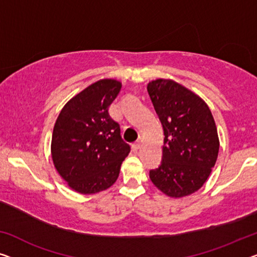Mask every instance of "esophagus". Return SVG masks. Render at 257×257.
<instances>
[{"label": "esophagus", "mask_w": 257, "mask_h": 257, "mask_svg": "<svg viewBox=\"0 0 257 257\" xmlns=\"http://www.w3.org/2000/svg\"><path fill=\"white\" fill-rule=\"evenodd\" d=\"M132 148H133L134 151H139V149L141 148V142H140V141L135 142V143H134V144L132 145Z\"/></svg>", "instance_id": "1"}]
</instances>
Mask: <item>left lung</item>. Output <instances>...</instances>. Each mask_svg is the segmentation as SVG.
Listing matches in <instances>:
<instances>
[{"instance_id": "obj_1", "label": "left lung", "mask_w": 257, "mask_h": 257, "mask_svg": "<svg viewBox=\"0 0 257 257\" xmlns=\"http://www.w3.org/2000/svg\"><path fill=\"white\" fill-rule=\"evenodd\" d=\"M164 129L163 163L150 171L153 185L181 198L204 185L217 162L219 137L211 110L200 95L170 78L148 84Z\"/></svg>"}]
</instances>
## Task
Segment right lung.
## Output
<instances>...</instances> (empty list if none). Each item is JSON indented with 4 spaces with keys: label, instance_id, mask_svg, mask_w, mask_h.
I'll list each match as a JSON object with an SVG mask.
<instances>
[{
    "label": "right lung",
    "instance_id": "1",
    "mask_svg": "<svg viewBox=\"0 0 257 257\" xmlns=\"http://www.w3.org/2000/svg\"><path fill=\"white\" fill-rule=\"evenodd\" d=\"M122 83L104 78L92 83L69 100L53 129L51 155L55 170L72 190L97 194L113 186L129 155L120 124L109 106Z\"/></svg>",
    "mask_w": 257,
    "mask_h": 257
}]
</instances>
